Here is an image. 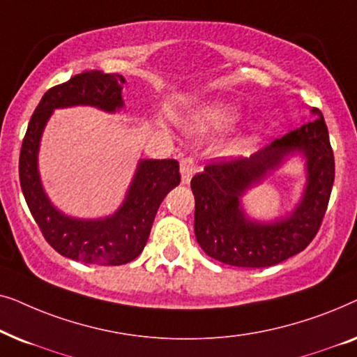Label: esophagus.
<instances>
[{
	"label": "esophagus",
	"instance_id": "obj_1",
	"mask_svg": "<svg viewBox=\"0 0 357 357\" xmlns=\"http://www.w3.org/2000/svg\"><path fill=\"white\" fill-rule=\"evenodd\" d=\"M197 172V164H195V160L192 158H183L180 160V174H182V183H190V180H192L193 174Z\"/></svg>",
	"mask_w": 357,
	"mask_h": 357
}]
</instances>
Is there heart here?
Masks as SVG:
<instances>
[{
    "mask_svg": "<svg viewBox=\"0 0 357 357\" xmlns=\"http://www.w3.org/2000/svg\"><path fill=\"white\" fill-rule=\"evenodd\" d=\"M238 119V112L236 107L224 104V102H211V104H204L195 110L192 115V128L199 133L211 130H222L227 126L234 125ZM243 143H238L231 146V153H238L242 149Z\"/></svg>",
    "mask_w": 357,
    "mask_h": 357,
    "instance_id": "b5f03b06",
    "label": "heart"
}]
</instances>
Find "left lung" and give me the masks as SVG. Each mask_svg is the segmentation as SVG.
<instances>
[{
    "instance_id": "8db88e82",
    "label": "left lung",
    "mask_w": 357,
    "mask_h": 357,
    "mask_svg": "<svg viewBox=\"0 0 357 357\" xmlns=\"http://www.w3.org/2000/svg\"><path fill=\"white\" fill-rule=\"evenodd\" d=\"M309 123L273 141L250 159L214 162L192 178L195 236L208 257L241 268H265L304 250L317 236L330 202L335 158L319 109ZM306 159L307 183L301 202L284 218L258 223L246 218L240 198L292 153Z\"/></svg>"
}]
</instances>
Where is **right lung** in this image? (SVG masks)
Wrapping results in <instances>:
<instances>
[{
  "label": "right lung",
  "instance_id": "right-lung-1",
  "mask_svg": "<svg viewBox=\"0 0 357 357\" xmlns=\"http://www.w3.org/2000/svg\"><path fill=\"white\" fill-rule=\"evenodd\" d=\"M125 77L91 70L48 89L37 105L19 155V180L45 241L63 257L92 265H125L143 252L155 213L170 190L180 183L175 159L139 160L121 206L112 216L77 219L53 206L43 192L37 167L40 138L55 109L91 105L109 112L123 107Z\"/></svg>",
  "mask_w": 357,
  "mask_h": 357
}]
</instances>
